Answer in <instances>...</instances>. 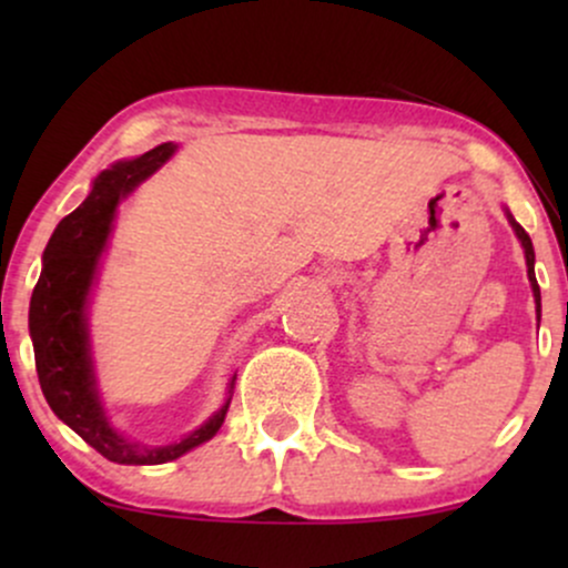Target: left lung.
<instances>
[{"mask_svg":"<svg viewBox=\"0 0 568 568\" xmlns=\"http://www.w3.org/2000/svg\"><path fill=\"white\" fill-rule=\"evenodd\" d=\"M507 219H510L513 230H515V234H518L520 245H524L526 266H529V283H531V291H534V302H537V321H539V312H542V304H539V302H542V298H539V285H537V277H534V245H531V237H529V234H526L524 226H520L518 221L510 216V213H507Z\"/></svg>","mask_w":568,"mask_h":568,"instance_id":"1","label":"left lung"}]
</instances>
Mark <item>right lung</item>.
<instances>
[{"label": "right lung", "mask_w": 568, "mask_h": 568, "mask_svg": "<svg viewBox=\"0 0 568 568\" xmlns=\"http://www.w3.org/2000/svg\"><path fill=\"white\" fill-rule=\"evenodd\" d=\"M175 143H160L141 158L116 162L93 181V189L77 211L55 226L42 253L39 275L29 306V331L34 342L39 387L53 414L74 429L84 443L116 465H165L211 440L224 425L230 397L205 425L171 446H141L122 438L109 425L95 389L93 361L88 342V296L93 288L101 253L112 234L120 200H125L143 179L173 158Z\"/></svg>", "instance_id": "right-lung-1"}]
</instances>
